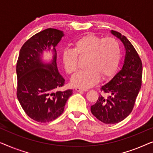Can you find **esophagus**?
Here are the masks:
<instances>
[{"instance_id": "34e87169", "label": "esophagus", "mask_w": 153, "mask_h": 153, "mask_svg": "<svg viewBox=\"0 0 153 153\" xmlns=\"http://www.w3.org/2000/svg\"><path fill=\"white\" fill-rule=\"evenodd\" d=\"M75 90H76V91L77 92H86L88 91L87 88H80V87H76V88H75Z\"/></svg>"}]
</instances>
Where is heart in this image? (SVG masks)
Masks as SVG:
<instances>
[{
    "mask_svg": "<svg viewBox=\"0 0 153 153\" xmlns=\"http://www.w3.org/2000/svg\"><path fill=\"white\" fill-rule=\"evenodd\" d=\"M79 58H85L86 69L75 74L72 83L75 86L90 88L100 79L109 76L118 65L120 56L119 44L113 37L101 38L97 35L88 34L74 43L73 50L64 52L62 60L65 68L69 74L78 69Z\"/></svg>",
    "mask_w": 153,
    "mask_h": 153,
    "instance_id": "b5f03b06",
    "label": "heart"
}]
</instances>
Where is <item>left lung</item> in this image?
<instances>
[{
    "label": "left lung",
    "instance_id": "left-lung-1",
    "mask_svg": "<svg viewBox=\"0 0 153 153\" xmlns=\"http://www.w3.org/2000/svg\"><path fill=\"white\" fill-rule=\"evenodd\" d=\"M125 47L124 61L120 70L101 86L104 94L91 106L94 116L105 124H115L130 114L141 87L142 62L134 47L121 33L111 30Z\"/></svg>",
    "mask_w": 153,
    "mask_h": 153
}]
</instances>
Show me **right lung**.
I'll list each match as a JSON object with an SVG mask.
<instances>
[{
	"mask_svg": "<svg viewBox=\"0 0 153 153\" xmlns=\"http://www.w3.org/2000/svg\"><path fill=\"white\" fill-rule=\"evenodd\" d=\"M64 36L63 31L47 28L22 46L17 63V98L26 114L39 123L54 120L62 114L72 90L59 91L65 79L58 72L56 47ZM51 50L52 58L47 62L44 52Z\"/></svg>",
	"mask_w": 153,
	"mask_h": 153,
	"instance_id": "right-lung-1",
	"label": "right lung"
}]
</instances>
